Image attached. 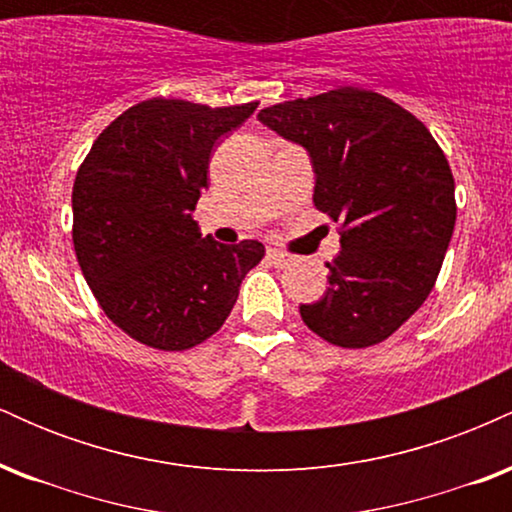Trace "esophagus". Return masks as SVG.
I'll use <instances>...</instances> for the list:
<instances>
[{"label": "esophagus", "mask_w": 512, "mask_h": 512, "mask_svg": "<svg viewBox=\"0 0 512 512\" xmlns=\"http://www.w3.org/2000/svg\"><path fill=\"white\" fill-rule=\"evenodd\" d=\"M267 260L272 262L274 267H289V264H291V255H286L284 250L267 248Z\"/></svg>", "instance_id": "obj_1"}]
</instances>
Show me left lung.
Returning <instances> with one entry per match:
<instances>
[{"mask_svg":"<svg viewBox=\"0 0 512 512\" xmlns=\"http://www.w3.org/2000/svg\"><path fill=\"white\" fill-rule=\"evenodd\" d=\"M257 120L308 151L313 202L342 221L330 289L305 325L344 349L380 344L436 284L455 231V180L424 122L390 98L342 86L264 108Z\"/></svg>","mask_w":512,"mask_h":512,"instance_id":"8db88e82","label":"left lung"}]
</instances>
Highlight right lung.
<instances>
[{"label":"right lung","mask_w":512,"mask_h":512,"mask_svg":"<svg viewBox=\"0 0 512 512\" xmlns=\"http://www.w3.org/2000/svg\"><path fill=\"white\" fill-rule=\"evenodd\" d=\"M255 108L151 98L110 122L81 163L72 190L76 260L103 313L137 342L161 351L202 344L264 257L257 240L204 238L192 216L216 142Z\"/></svg>","instance_id":"right-lung-1"}]
</instances>
